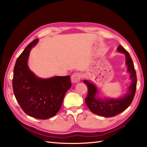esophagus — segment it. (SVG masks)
I'll use <instances>...</instances> for the list:
<instances>
[{"instance_id":"1","label":"esophagus","mask_w":147,"mask_h":147,"mask_svg":"<svg viewBox=\"0 0 147 147\" xmlns=\"http://www.w3.org/2000/svg\"><path fill=\"white\" fill-rule=\"evenodd\" d=\"M81 78H82V75L80 73H76L71 76V82L73 83H78L80 80Z\"/></svg>"}]
</instances>
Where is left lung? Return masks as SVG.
<instances>
[{"instance_id": "left-lung-1", "label": "left lung", "mask_w": 147, "mask_h": 147, "mask_svg": "<svg viewBox=\"0 0 147 147\" xmlns=\"http://www.w3.org/2000/svg\"><path fill=\"white\" fill-rule=\"evenodd\" d=\"M117 50L125 56L127 72L129 73V79L131 81L125 94L116 99L100 98L97 86L90 80H84L88 88V94L85 99L86 105L92 113L105 117L115 116L125 110L131 104L136 90L137 76L131 57L122 46H118Z\"/></svg>"}]
</instances>
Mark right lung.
Masks as SVG:
<instances>
[{
  "instance_id": "obj_1",
  "label": "right lung",
  "mask_w": 147,
  "mask_h": 147,
  "mask_svg": "<svg viewBox=\"0 0 147 147\" xmlns=\"http://www.w3.org/2000/svg\"><path fill=\"white\" fill-rule=\"evenodd\" d=\"M38 42L39 39H36L27 45L16 61L13 88L16 100L26 115L39 119H47L59 111L71 83L69 76L43 79L31 71L28 60L31 49Z\"/></svg>"
}]
</instances>
